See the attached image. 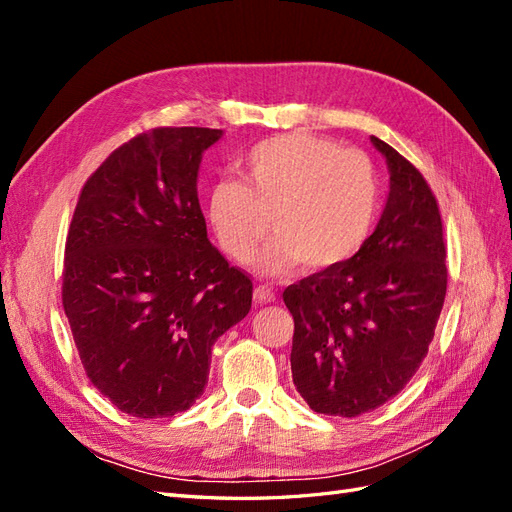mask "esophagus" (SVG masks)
<instances>
[{"instance_id": "esophagus-1", "label": "esophagus", "mask_w": 512, "mask_h": 512, "mask_svg": "<svg viewBox=\"0 0 512 512\" xmlns=\"http://www.w3.org/2000/svg\"><path fill=\"white\" fill-rule=\"evenodd\" d=\"M254 299L258 303H273L275 301V290L271 286L260 284V286L254 288Z\"/></svg>"}]
</instances>
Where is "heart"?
<instances>
[{
	"label": "heart",
	"instance_id": "b5f03b06",
	"mask_svg": "<svg viewBox=\"0 0 512 512\" xmlns=\"http://www.w3.org/2000/svg\"><path fill=\"white\" fill-rule=\"evenodd\" d=\"M239 177L211 188L207 218L224 252L252 260L271 228L267 271L297 262L329 271L361 250L380 207V179L361 151L307 132L271 136L239 162Z\"/></svg>",
	"mask_w": 512,
	"mask_h": 512
}]
</instances>
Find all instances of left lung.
<instances>
[{
  "label": "left lung",
  "instance_id": "8db88e82",
  "mask_svg": "<svg viewBox=\"0 0 512 512\" xmlns=\"http://www.w3.org/2000/svg\"><path fill=\"white\" fill-rule=\"evenodd\" d=\"M371 143L391 170L374 235L344 265L284 290L294 386L329 416L365 414L404 389L427 356L446 297L438 200L414 164L376 136Z\"/></svg>",
  "mask_w": 512,
  "mask_h": 512
}]
</instances>
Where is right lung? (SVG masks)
I'll list each match as a JSON object with an SVG mask.
<instances>
[{
  "instance_id": "right-lung-1",
  "label": "right lung",
  "mask_w": 512,
  "mask_h": 512,
  "mask_svg": "<svg viewBox=\"0 0 512 512\" xmlns=\"http://www.w3.org/2000/svg\"><path fill=\"white\" fill-rule=\"evenodd\" d=\"M211 128H156L85 181L61 303L91 384L121 412L162 418L203 395L211 348L252 307V280L207 239L196 177Z\"/></svg>"
}]
</instances>
